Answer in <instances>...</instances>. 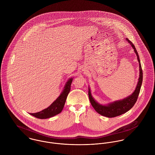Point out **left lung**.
Returning a JSON list of instances; mask_svg holds the SVG:
<instances>
[{"mask_svg": "<svg viewBox=\"0 0 155 155\" xmlns=\"http://www.w3.org/2000/svg\"><path fill=\"white\" fill-rule=\"evenodd\" d=\"M127 41L132 46L135 53L137 55V60L139 63V68H140V75L138 78V82L137 83V85L135 91H134L133 94L125 98L123 100H120L119 101H116L114 102L108 104L107 105H102L98 103L94 98L92 97L91 92V90L89 88L88 95L89 98L91 102V105L97 113L100 114L107 117H114L117 116H120L128 111L130 110L136 103L140 91L141 87L142 82H143V70L141 68V66L140 63V60L139 58V56L138 52L135 49V47L130 40L126 38Z\"/></svg>", "mask_w": 155, "mask_h": 155, "instance_id": "8db88e82", "label": "left lung"}]
</instances>
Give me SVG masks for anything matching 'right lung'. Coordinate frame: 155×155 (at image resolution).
Returning a JSON list of instances; mask_svg holds the SVG:
<instances>
[{"label":"right lung","mask_w":155,"mask_h":155,"mask_svg":"<svg viewBox=\"0 0 155 155\" xmlns=\"http://www.w3.org/2000/svg\"><path fill=\"white\" fill-rule=\"evenodd\" d=\"M73 78L68 79L64 87V89L60 95L48 108L38 113H30V114L37 118L43 119L50 118L61 113L64 106L67 97L70 91V87Z\"/></svg>","instance_id":"right-lung-1"}]
</instances>
